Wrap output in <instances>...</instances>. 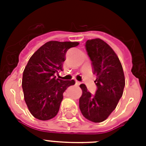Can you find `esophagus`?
Segmentation results:
<instances>
[{
    "label": "esophagus",
    "mask_w": 146,
    "mask_h": 146,
    "mask_svg": "<svg viewBox=\"0 0 146 146\" xmlns=\"http://www.w3.org/2000/svg\"><path fill=\"white\" fill-rule=\"evenodd\" d=\"M76 84L77 85V86H80V85L81 84V82H80V81H77V80H76Z\"/></svg>",
    "instance_id": "obj_1"
}]
</instances>
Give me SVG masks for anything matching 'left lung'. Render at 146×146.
<instances>
[{"label": "left lung", "instance_id": "obj_1", "mask_svg": "<svg viewBox=\"0 0 146 146\" xmlns=\"http://www.w3.org/2000/svg\"><path fill=\"white\" fill-rule=\"evenodd\" d=\"M86 50L96 76V94L89 92L84 84L80 86L82 95L80 109L87 120L100 123L106 120L116 108L125 86L122 65L113 49L100 38L88 40Z\"/></svg>", "mask_w": 146, "mask_h": 146}]
</instances>
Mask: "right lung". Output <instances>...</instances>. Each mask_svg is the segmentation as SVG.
<instances>
[{
	"instance_id": "add662e5",
	"label": "right lung",
	"mask_w": 146,
	"mask_h": 146,
	"mask_svg": "<svg viewBox=\"0 0 146 146\" xmlns=\"http://www.w3.org/2000/svg\"><path fill=\"white\" fill-rule=\"evenodd\" d=\"M79 42L50 41L29 60L23 74L24 99L30 113L38 120L52 119L59 111L63 94L75 81L62 80L55 74L62 71L66 51Z\"/></svg>"
}]
</instances>
